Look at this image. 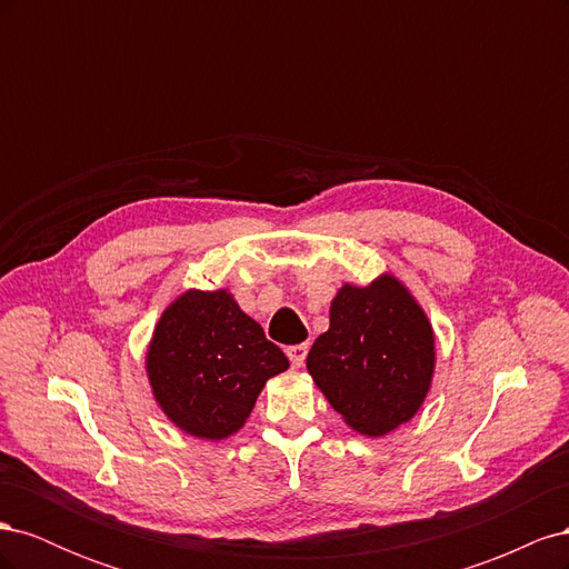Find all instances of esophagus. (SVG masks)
Returning a JSON list of instances; mask_svg holds the SVG:
<instances>
[{"label": "esophagus", "mask_w": 569, "mask_h": 569, "mask_svg": "<svg viewBox=\"0 0 569 569\" xmlns=\"http://www.w3.org/2000/svg\"><path fill=\"white\" fill-rule=\"evenodd\" d=\"M287 356L291 360V366L301 368L306 363V356H308V343H295V347L287 349Z\"/></svg>", "instance_id": "obj_1"}]
</instances>
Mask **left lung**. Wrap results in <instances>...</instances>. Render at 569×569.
<instances>
[{"label":"left lung","instance_id":"obj_1","mask_svg":"<svg viewBox=\"0 0 569 569\" xmlns=\"http://www.w3.org/2000/svg\"><path fill=\"white\" fill-rule=\"evenodd\" d=\"M308 372L356 432L382 437L420 410L435 372V332L408 289L382 274L343 284L330 330L306 358Z\"/></svg>","mask_w":569,"mask_h":569}]
</instances>
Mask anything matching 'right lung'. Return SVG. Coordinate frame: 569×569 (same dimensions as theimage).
Returning <instances> with one entry per match:
<instances>
[{"instance_id":"right-lung-1","label":"right lung","mask_w":569,"mask_h":569,"mask_svg":"<svg viewBox=\"0 0 569 569\" xmlns=\"http://www.w3.org/2000/svg\"><path fill=\"white\" fill-rule=\"evenodd\" d=\"M289 368L263 327L226 289H189L170 303L149 343V382L187 435L226 439L251 416L270 377Z\"/></svg>"}]
</instances>
